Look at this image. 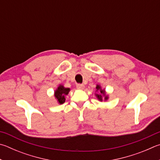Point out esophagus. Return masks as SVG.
<instances>
[{
  "instance_id": "obj_1",
  "label": "esophagus",
  "mask_w": 160,
  "mask_h": 160,
  "mask_svg": "<svg viewBox=\"0 0 160 160\" xmlns=\"http://www.w3.org/2000/svg\"><path fill=\"white\" fill-rule=\"evenodd\" d=\"M76 88L78 89H83L85 88V86H84V85H82V84H78L76 85Z\"/></svg>"
}]
</instances>
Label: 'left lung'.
<instances>
[{
    "label": "left lung",
    "mask_w": 160,
    "mask_h": 160,
    "mask_svg": "<svg viewBox=\"0 0 160 160\" xmlns=\"http://www.w3.org/2000/svg\"><path fill=\"white\" fill-rule=\"evenodd\" d=\"M96 89H97V91L99 92V94H96V97H97L98 100H99L100 101H102L103 98L105 101L108 99V95H106L105 89H102L101 88V86L98 85H97V87H96Z\"/></svg>",
    "instance_id": "1"
}]
</instances>
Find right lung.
<instances>
[{
	"label": "right lung",
	"mask_w": 160,
	"mask_h": 160,
	"mask_svg": "<svg viewBox=\"0 0 160 160\" xmlns=\"http://www.w3.org/2000/svg\"><path fill=\"white\" fill-rule=\"evenodd\" d=\"M69 92H70V89L66 88L62 85L58 87L57 89L54 91V97L57 100V102L60 104L64 103L66 100L65 97L68 95Z\"/></svg>",
	"instance_id": "right-lung-1"
}]
</instances>
